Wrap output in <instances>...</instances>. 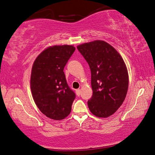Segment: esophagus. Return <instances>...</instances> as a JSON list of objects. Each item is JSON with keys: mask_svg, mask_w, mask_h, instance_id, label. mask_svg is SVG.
<instances>
[{"mask_svg": "<svg viewBox=\"0 0 155 155\" xmlns=\"http://www.w3.org/2000/svg\"><path fill=\"white\" fill-rule=\"evenodd\" d=\"M76 94L78 95V96H79L80 94H81V89H77L76 90Z\"/></svg>", "mask_w": 155, "mask_h": 155, "instance_id": "1", "label": "esophagus"}]
</instances>
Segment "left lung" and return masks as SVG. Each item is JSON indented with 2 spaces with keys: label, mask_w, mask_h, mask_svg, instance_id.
<instances>
[{
  "label": "left lung",
  "mask_w": 155,
  "mask_h": 155,
  "mask_svg": "<svg viewBox=\"0 0 155 155\" xmlns=\"http://www.w3.org/2000/svg\"><path fill=\"white\" fill-rule=\"evenodd\" d=\"M78 50L89 64L93 95L87 102L95 117L113 114L125 99L129 74L121 55L106 42L96 40L79 45Z\"/></svg>",
  "instance_id": "obj_1"
}]
</instances>
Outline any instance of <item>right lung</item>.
Returning <instances> with one entry per match:
<instances>
[{
    "mask_svg": "<svg viewBox=\"0 0 155 155\" xmlns=\"http://www.w3.org/2000/svg\"><path fill=\"white\" fill-rule=\"evenodd\" d=\"M75 51L73 45H53L44 49L33 63L30 89L34 101L43 114L60 120L71 112L75 94L69 88L64 66Z\"/></svg>",
    "mask_w": 155,
    "mask_h": 155,
    "instance_id": "add662e5",
    "label": "right lung"
}]
</instances>
